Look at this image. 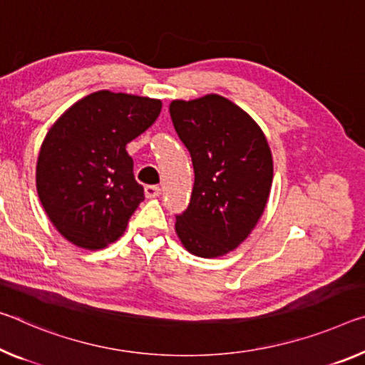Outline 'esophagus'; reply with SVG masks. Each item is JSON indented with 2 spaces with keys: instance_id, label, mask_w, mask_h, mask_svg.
<instances>
[{
  "instance_id": "34e87169",
  "label": "esophagus",
  "mask_w": 365,
  "mask_h": 365,
  "mask_svg": "<svg viewBox=\"0 0 365 365\" xmlns=\"http://www.w3.org/2000/svg\"><path fill=\"white\" fill-rule=\"evenodd\" d=\"M160 187H158V185H146L144 187V195H146V198H155V196L160 195Z\"/></svg>"
}]
</instances>
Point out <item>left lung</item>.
<instances>
[{
  "label": "left lung",
  "instance_id": "1",
  "mask_svg": "<svg viewBox=\"0 0 365 365\" xmlns=\"http://www.w3.org/2000/svg\"><path fill=\"white\" fill-rule=\"evenodd\" d=\"M170 118L192 155L195 185L175 230L190 253L222 257L255 227L268 201L273 159L263 131L221 96L173 101Z\"/></svg>",
  "mask_w": 365,
  "mask_h": 365
}]
</instances>
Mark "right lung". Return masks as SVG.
Returning a JSON list of instances; mask_svg holds the SVG:
<instances>
[{
	"mask_svg": "<svg viewBox=\"0 0 365 365\" xmlns=\"http://www.w3.org/2000/svg\"><path fill=\"white\" fill-rule=\"evenodd\" d=\"M160 101L94 92L51 126L37 160L45 212L71 244L97 250L125 232L144 200L126 144L159 117Z\"/></svg>",
	"mask_w": 365,
	"mask_h": 365,
	"instance_id": "add662e5",
	"label": "right lung"
}]
</instances>
